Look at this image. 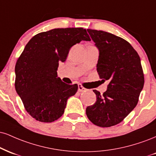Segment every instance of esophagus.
Returning <instances> with one entry per match:
<instances>
[{"mask_svg":"<svg viewBox=\"0 0 156 156\" xmlns=\"http://www.w3.org/2000/svg\"><path fill=\"white\" fill-rule=\"evenodd\" d=\"M78 91H80V92H83V91H86V90H87L86 88H84L81 84H78Z\"/></svg>","mask_w":156,"mask_h":156,"instance_id":"34e87169","label":"esophagus"}]
</instances>
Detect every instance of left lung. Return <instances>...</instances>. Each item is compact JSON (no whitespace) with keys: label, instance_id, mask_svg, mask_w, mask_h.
<instances>
[{"label":"left lung","instance_id":"8db88e82","mask_svg":"<svg viewBox=\"0 0 156 156\" xmlns=\"http://www.w3.org/2000/svg\"><path fill=\"white\" fill-rule=\"evenodd\" d=\"M87 31L99 51L97 65L99 78L109 83L102 94L93 90L97 101L86 108V115L98 126H112L121 123L137 105L144 83L141 61L124 39L102 30Z\"/></svg>","mask_w":156,"mask_h":156}]
</instances>
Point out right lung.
<instances>
[{
  "instance_id": "obj_1",
  "label": "right lung",
  "mask_w": 156,
  "mask_h": 156,
  "mask_svg": "<svg viewBox=\"0 0 156 156\" xmlns=\"http://www.w3.org/2000/svg\"><path fill=\"white\" fill-rule=\"evenodd\" d=\"M90 41L82 27L57 28L35 35L27 43L15 65V89L24 108L37 121L51 123L63 115L67 99L78 85H69L57 76L70 48Z\"/></svg>"
}]
</instances>
